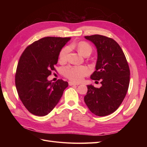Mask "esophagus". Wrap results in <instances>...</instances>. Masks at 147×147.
Returning a JSON list of instances; mask_svg holds the SVG:
<instances>
[{
	"label": "esophagus",
	"mask_w": 147,
	"mask_h": 147,
	"mask_svg": "<svg viewBox=\"0 0 147 147\" xmlns=\"http://www.w3.org/2000/svg\"><path fill=\"white\" fill-rule=\"evenodd\" d=\"M69 84L70 86H72V85H77V86H78V85H79V83H74V82H69Z\"/></svg>",
	"instance_id": "obj_1"
}]
</instances>
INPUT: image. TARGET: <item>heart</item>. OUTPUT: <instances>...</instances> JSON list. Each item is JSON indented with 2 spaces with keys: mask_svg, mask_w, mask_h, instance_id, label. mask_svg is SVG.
Segmentation results:
<instances>
[{
  "mask_svg": "<svg viewBox=\"0 0 147 147\" xmlns=\"http://www.w3.org/2000/svg\"><path fill=\"white\" fill-rule=\"evenodd\" d=\"M77 50L82 55L85 56L90 55L92 51V47L88 43L86 42H80L77 46ZM70 52V47H65L61 50L59 53V61L64 62L67 59ZM89 74V69L85 66L74 65L67 66L64 69V74L69 80L75 82L82 81L84 77Z\"/></svg>",
  "mask_w": 147,
  "mask_h": 147,
  "instance_id": "obj_1",
  "label": "heart"
}]
</instances>
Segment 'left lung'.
I'll return each mask as SVG.
<instances>
[{
    "mask_svg": "<svg viewBox=\"0 0 147 147\" xmlns=\"http://www.w3.org/2000/svg\"><path fill=\"white\" fill-rule=\"evenodd\" d=\"M94 44L97 59L96 70L91 75L100 80L99 88L87 85L84 100L94 115L104 117L113 113L121 104L129 84L130 70L122 49L113 39L100 35L84 37Z\"/></svg>",
    "mask_w": 147,
    "mask_h": 147,
    "instance_id": "1",
    "label": "left lung"
}]
</instances>
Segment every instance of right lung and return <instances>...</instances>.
<instances>
[{
    "instance_id": "right-lung-1",
    "label": "right lung",
    "mask_w": 147,
    "mask_h": 147,
    "mask_svg": "<svg viewBox=\"0 0 147 147\" xmlns=\"http://www.w3.org/2000/svg\"><path fill=\"white\" fill-rule=\"evenodd\" d=\"M70 37H47L29 45L21 55L15 74V85L22 103L30 113L48 115L58 103L68 83L48 80L58 61L61 49Z\"/></svg>"
}]
</instances>
